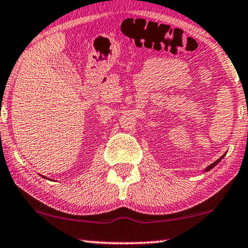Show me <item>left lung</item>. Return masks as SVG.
I'll return each mask as SVG.
<instances>
[{
	"label": "left lung",
	"mask_w": 248,
	"mask_h": 248,
	"mask_svg": "<svg viewBox=\"0 0 248 248\" xmlns=\"http://www.w3.org/2000/svg\"><path fill=\"white\" fill-rule=\"evenodd\" d=\"M223 157H225V155H222V157H220V159H218V160H217V161H215V162H213V164H212V165H210V166H209V167H206V169H205V170H206V171H208V170H210V169H212L213 167H215V166H216L217 164H218V162H219L220 160H221V159H222Z\"/></svg>",
	"instance_id": "left-lung-1"
}]
</instances>
